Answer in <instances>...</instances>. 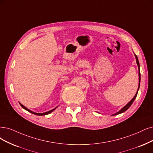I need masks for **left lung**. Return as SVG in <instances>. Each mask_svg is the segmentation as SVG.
<instances>
[{
  "mask_svg": "<svg viewBox=\"0 0 153 153\" xmlns=\"http://www.w3.org/2000/svg\"><path fill=\"white\" fill-rule=\"evenodd\" d=\"M135 55V59H136V62H137V66H138V68H139V87H138V89H137V93H136V94H135V95L134 96V97L129 101V102L125 106H123V108L120 110V111H118L117 113H116V114H114L113 115H118V114H122V113H123V112H124V111H126L130 106H131V105L132 104V103L134 102V100L135 99V98H136V97H137V93H138V91H139V86H140V65H139V60H138V58H137V55H135V54H134Z\"/></svg>",
  "mask_w": 153,
  "mask_h": 153,
  "instance_id": "obj_1",
  "label": "left lung"
}]
</instances>
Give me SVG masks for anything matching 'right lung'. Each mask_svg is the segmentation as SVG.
I'll list each match as a JSON object with an SVG mask.
<instances>
[{"mask_svg":"<svg viewBox=\"0 0 153 153\" xmlns=\"http://www.w3.org/2000/svg\"><path fill=\"white\" fill-rule=\"evenodd\" d=\"M19 104H20V105L22 106V108H23L25 110H27V111H29V112H30V113H31V114H35V115H39V116H42V115H48V114H50V113H52L53 110H55L56 108H57V106L56 107V108H55L54 109H53V110H50V111H47V112H45V113H41V114H38V113H35V112H34V111H31L30 110H29L28 108H27L26 107H25V106H23L22 105V104H21L20 103H19Z\"/></svg>","mask_w":153,"mask_h":153,"instance_id":"obj_1","label":"right lung"}]
</instances>
